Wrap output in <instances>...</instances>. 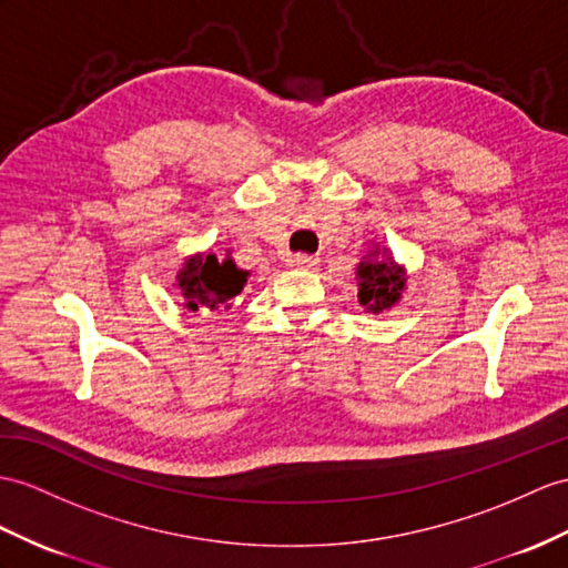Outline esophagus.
Listing matches in <instances>:
<instances>
[{
    "label": "esophagus",
    "instance_id": "34e87169",
    "mask_svg": "<svg viewBox=\"0 0 568 568\" xmlns=\"http://www.w3.org/2000/svg\"><path fill=\"white\" fill-rule=\"evenodd\" d=\"M317 257H313V255H294L292 260L286 262V267H292V270H315L317 267Z\"/></svg>",
    "mask_w": 568,
    "mask_h": 568
}]
</instances>
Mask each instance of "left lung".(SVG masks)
<instances>
[{
    "label": "left lung",
    "mask_w": 568,
    "mask_h": 568,
    "mask_svg": "<svg viewBox=\"0 0 568 568\" xmlns=\"http://www.w3.org/2000/svg\"><path fill=\"white\" fill-rule=\"evenodd\" d=\"M405 265L393 257L388 245H373L356 265L358 303L366 313H385L397 306L407 286Z\"/></svg>",
    "instance_id": "left-lung-1"
}]
</instances>
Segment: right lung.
Wrapping results in <instances>:
<instances>
[{"mask_svg": "<svg viewBox=\"0 0 568 568\" xmlns=\"http://www.w3.org/2000/svg\"><path fill=\"white\" fill-rule=\"evenodd\" d=\"M251 272L241 270L226 251V257H216V253L202 251L185 257L175 274V288L183 296V306L192 313H226L236 303V296L243 292Z\"/></svg>", "mask_w": 568, "mask_h": 568, "instance_id": "1", "label": "right lung"}]
</instances>
